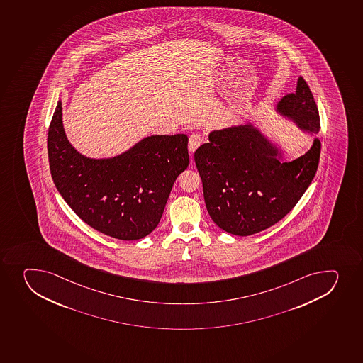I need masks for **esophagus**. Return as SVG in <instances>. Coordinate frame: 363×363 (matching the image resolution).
Instances as JSON below:
<instances>
[{"label":"esophagus","mask_w":363,"mask_h":363,"mask_svg":"<svg viewBox=\"0 0 363 363\" xmlns=\"http://www.w3.org/2000/svg\"><path fill=\"white\" fill-rule=\"evenodd\" d=\"M202 142H203V138H202L201 135H198V133L191 135L189 137V143H188V150H189V152L191 154L195 152V150L201 145Z\"/></svg>","instance_id":"esophagus-1"}]
</instances>
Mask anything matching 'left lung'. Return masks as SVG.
I'll list each match as a JSON object with an SVG mask.
<instances>
[{
    "label": "left lung",
    "mask_w": 363,
    "mask_h": 363,
    "mask_svg": "<svg viewBox=\"0 0 363 363\" xmlns=\"http://www.w3.org/2000/svg\"><path fill=\"white\" fill-rule=\"evenodd\" d=\"M276 111L304 133L320 131L318 108L301 77ZM208 138L194 154L206 207L221 230L240 237L283 219L306 193L320 162L318 138L306 154L284 162V151L255 123L213 130Z\"/></svg>",
    "instance_id": "8db88e82"
}]
</instances>
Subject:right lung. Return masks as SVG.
<instances>
[{
    "mask_svg": "<svg viewBox=\"0 0 363 363\" xmlns=\"http://www.w3.org/2000/svg\"><path fill=\"white\" fill-rule=\"evenodd\" d=\"M47 150L54 184L89 226L119 240H138L156 228L172 184L189 164L188 137H144L122 154L91 158L69 143L62 101L54 111Z\"/></svg>",
    "mask_w": 363,
    "mask_h": 363,
    "instance_id": "obj_1",
    "label": "right lung"
}]
</instances>
